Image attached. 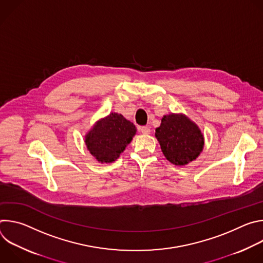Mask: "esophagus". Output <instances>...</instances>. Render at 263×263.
<instances>
[{
    "label": "esophagus",
    "mask_w": 263,
    "mask_h": 263,
    "mask_svg": "<svg viewBox=\"0 0 263 263\" xmlns=\"http://www.w3.org/2000/svg\"><path fill=\"white\" fill-rule=\"evenodd\" d=\"M139 130H140V132H141L142 134H149V132H151V130H149V128H148V127H146V126H142V127H140V128H139Z\"/></svg>",
    "instance_id": "esophagus-1"
}]
</instances>
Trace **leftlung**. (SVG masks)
<instances>
[{
  "label": "left lung",
  "mask_w": 263,
  "mask_h": 263,
  "mask_svg": "<svg viewBox=\"0 0 263 263\" xmlns=\"http://www.w3.org/2000/svg\"><path fill=\"white\" fill-rule=\"evenodd\" d=\"M165 158L176 165H185L197 159L204 147V136L199 127L186 116H164L155 130Z\"/></svg>",
  "instance_id": "1"
}]
</instances>
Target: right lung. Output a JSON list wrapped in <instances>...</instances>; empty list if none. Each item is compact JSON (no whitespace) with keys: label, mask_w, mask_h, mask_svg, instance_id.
Wrapping results in <instances>:
<instances>
[{"label":"right lung","mask_w":263,"mask_h":263,"mask_svg":"<svg viewBox=\"0 0 263 263\" xmlns=\"http://www.w3.org/2000/svg\"><path fill=\"white\" fill-rule=\"evenodd\" d=\"M136 128L122 115L110 114L98 121L85 135V143L90 154L99 161H116L131 142Z\"/></svg>","instance_id":"add662e5"}]
</instances>
